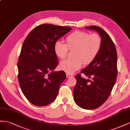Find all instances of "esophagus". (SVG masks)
<instances>
[{"label": "esophagus", "mask_w": 130, "mask_h": 130, "mask_svg": "<svg viewBox=\"0 0 130 130\" xmlns=\"http://www.w3.org/2000/svg\"><path fill=\"white\" fill-rule=\"evenodd\" d=\"M66 77H67V78H70V77H71L73 76L72 75H71V74H69V73H66Z\"/></svg>", "instance_id": "1"}]
</instances>
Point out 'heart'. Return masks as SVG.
I'll return each mask as SVG.
<instances>
[{
	"instance_id": "obj_1",
	"label": "heart",
	"mask_w": 130,
	"mask_h": 130,
	"mask_svg": "<svg viewBox=\"0 0 130 130\" xmlns=\"http://www.w3.org/2000/svg\"><path fill=\"white\" fill-rule=\"evenodd\" d=\"M102 40L96 34L77 30L73 31L66 38V44L57 41L54 46V51L57 57L60 59L66 57L68 50H75L73 59L61 61L60 69L68 73H73L84 64H89L97 57L101 50Z\"/></svg>"
}]
</instances>
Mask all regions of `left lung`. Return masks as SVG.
<instances>
[{"label": "left lung", "instance_id": "1", "mask_svg": "<svg viewBox=\"0 0 130 130\" xmlns=\"http://www.w3.org/2000/svg\"><path fill=\"white\" fill-rule=\"evenodd\" d=\"M86 28L99 33L102 45L97 57L80 71L92 80L85 79L79 74L75 76L77 83L73 89V99L80 108L94 109L105 102L116 83L117 53L112 40L104 30L95 25Z\"/></svg>", "mask_w": 130, "mask_h": 130}]
</instances>
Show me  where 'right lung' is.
Returning a JSON list of instances; mask_svg holds the SVG:
<instances>
[{
	"label": "right lung",
	"instance_id": "add662e5",
	"mask_svg": "<svg viewBox=\"0 0 130 130\" xmlns=\"http://www.w3.org/2000/svg\"><path fill=\"white\" fill-rule=\"evenodd\" d=\"M71 29L41 24L25 38L17 64L18 78L22 92L32 105L45 106L56 99L66 77L64 71H53L58 64L54 46Z\"/></svg>",
	"mask_w": 130,
	"mask_h": 130
}]
</instances>
